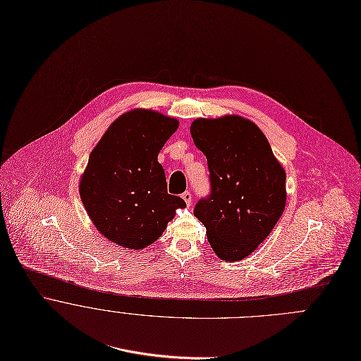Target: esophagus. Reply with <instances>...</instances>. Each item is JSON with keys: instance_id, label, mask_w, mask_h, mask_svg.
Wrapping results in <instances>:
<instances>
[{"instance_id": "34e87169", "label": "esophagus", "mask_w": 361, "mask_h": 361, "mask_svg": "<svg viewBox=\"0 0 361 361\" xmlns=\"http://www.w3.org/2000/svg\"><path fill=\"white\" fill-rule=\"evenodd\" d=\"M181 197H183V200L185 201V204L190 207L191 202H192V195H191V192H190V191H185Z\"/></svg>"}]
</instances>
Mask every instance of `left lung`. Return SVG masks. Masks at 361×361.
<instances>
[{
  "label": "left lung",
  "mask_w": 361,
  "mask_h": 361,
  "mask_svg": "<svg viewBox=\"0 0 361 361\" xmlns=\"http://www.w3.org/2000/svg\"><path fill=\"white\" fill-rule=\"evenodd\" d=\"M195 146L207 156L211 194L194 215L223 261L248 257L269 235L286 205V173L264 133L240 116L197 118Z\"/></svg>",
  "instance_id": "obj_1"
}]
</instances>
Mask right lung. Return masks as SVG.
<instances>
[{"label": "right lung", "instance_id": "right-lung-1", "mask_svg": "<svg viewBox=\"0 0 361 361\" xmlns=\"http://www.w3.org/2000/svg\"><path fill=\"white\" fill-rule=\"evenodd\" d=\"M178 121L135 109L120 116L89 156L79 194L94 227L110 241L142 250L166 230L183 198L167 194L157 154Z\"/></svg>", "mask_w": 361, "mask_h": 361}]
</instances>
